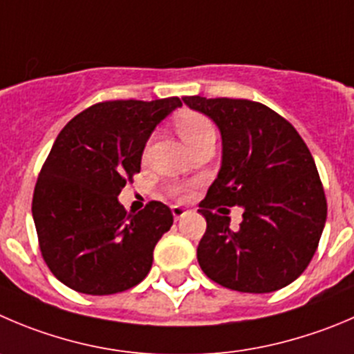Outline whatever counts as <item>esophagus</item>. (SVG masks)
Segmentation results:
<instances>
[{
  "mask_svg": "<svg viewBox=\"0 0 354 354\" xmlns=\"http://www.w3.org/2000/svg\"><path fill=\"white\" fill-rule=\"evenodd\" d=\"M171 214H174L175 221H179V218H183L184 215L187 214V210H186V208L179 207V205H174V207H171Z\"/></svg>",
  "mask_w": 354,
  "mask_h": 354,
  "instance_id": "esophagus-1",
  "label": "esophagus"
}]
</instances>
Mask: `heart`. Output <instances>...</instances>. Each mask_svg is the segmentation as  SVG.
Masks as SVG:
<instances>
[{"label":"heart","mask_w":354,"mask_h":354,"mask_svg":"<svg viewBox=\"0 0 354 354\" xmlns=\"http://www.w3.org/2000/svg\"><path fill=\"white\" fill-rule=\"evenodd\" d=\"M175 129L179 132L180 139L193 147L194 144L201 142L205 139H215V127L207 116L194 111H183L175 118ZM180 193V191H179Z\"/></svg>","instance_id":"heart-1"}]
</instances>
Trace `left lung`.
<instances>
[{
    "label": "left lung",
    "instance_id": "1",
    "mask_svg": "<svg viewBox=\"0 0 354 354\" xmlns=\"http://www.w3.org/2000/svg\"><path fill=\"white\" fill-rule=\"evenodd\" d=\"M218 127L222 165L200 203L207 231L198 245L205 274L248 294L280 290L311 262L326 221V200L315 160L280 114L247 99L184 97ZM241 206L236 232L222 206ZM214 209H217L214 212Z\"/></svg>",
    "mask_w": 354,
    "mask_h": 354
}]
</instances>
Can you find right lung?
Here are the masks:
<instances>
[{
	"label": "right lung",
	"instance_id": "add662e5",
	"mask_svg": "<svg viewBox=\"0 0 354 354\" xmlns=\"http://www.w3.org/2000/svg\"><path fill=\"white\" fill-rule=\"evenodd\" d=\"M180 106L179 97L107 100L74 116L57 136L32 194V218L43 259L64 285L111 295L147 276L174 215L161 201L127 212L118 194L140 171L158 123Z\"/></svg>",
	"mask_w": 354,
	"mask_h": 354
}]
</instances>
